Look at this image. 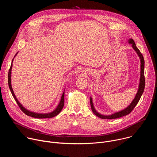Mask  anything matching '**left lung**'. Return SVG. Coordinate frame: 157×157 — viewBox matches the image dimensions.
<instances>
[{
  "mask_svg": "<svg viewBox=\"0 0 157 157\" xmlns=\"http://www.w3.org/2000/svg\"><path fill=\"white\" fill-rule=\"evenodd\" d=\"M128 42L130 43H131L132 44V47L133 48L136 50V52L137 53L139 56L140 57V61H141V71H140V84H139V90L138 92L134 98V99L133 100V101L131 102V104L125 109H124L123 110H121L120 112H118V113H116L114 114H112L110 116H102L100 114H99L98 112L96 111V110L94 108L93 106V101L91 98H90V103H91V109L92 111L93 112V113L98 117L103 119H117V118H119L121 117H123L124 116L128 115L132 111V110L134 109L136 106V105L137 104V103L139 102L143 93L145 89V76H144V64H145V61H144V56L142 55V54L141 53V52H140V50L138 49V48L136 47V44L134 42L133 40L130 38L128 41Z\"/></svg>",
  "mask_w": 157,
  "mask_h": 157,
  "instance_id": "obj_1",
  "label": "left lung"
}]
</instances>
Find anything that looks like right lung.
<instances>
[{"instance_id": "right-lung-1", "label": "right lung", "mask_w": 157, "mask_h": 157, "mask_svg": "<svg viewBox=\"0 0 157 157\" xmlns=\"http://www.w3.org/2000/svg\"><path fill=\"white\" fill-rule=\"evenodd\" d=\"M13 59H12V61H13ZM12 63L11 64L10 68L9 71V74H8L9 86L10 90V91L12 93V94L13 98L15 99L16 102L17 103V104H18V107H20V109H21V110L24 113H25L26 115H27L28 116H30V117H34V118H37V119L52 118V117H53L57 116L60 113V112L61 111V110H62V109H63V107L64 106V93H63V95L61 96V101H60V102H59V105H58L56 109L53 112H52V113H51L44 114H38V113H32V112L27 110L26 109H25L23 106H22V105L18 102V101L16 98V97H15V96L14 94V93L13 91V89H12V86H11V70H12Z\"/></svg>"}]
</instances>
